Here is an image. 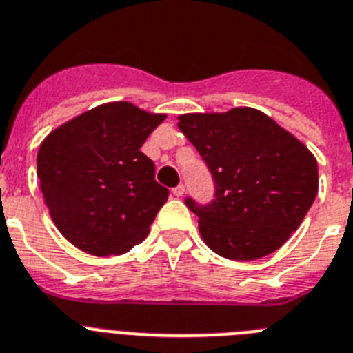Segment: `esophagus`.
Returning <instances> with one entry per match:
<instances>
[{"instance_id":"34e87169","label":"esophagus","mask_w":353,"mask_h":353,"mask_svg":"<svg viewBox=\"0 0 353 353\" xmlns=\"http://www.w3.org/2000/svg\"><path fill=\"white\" fill-rule=\"evenodd\" d=\"M172 194L176 195V197H183V195H185V185L176 186V188L172 190Z\"/></svg>"}]
</instances>
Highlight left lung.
Returning <instances> with one entry per match:
<instances>
[{
	"instance_id": "8db88e82",
	"label": "left lung",
	"mask_w": 353,
	"mask_h": 353,
	"mask_svg": "<svg viewBox=\"0 0 353 353\" xmlns=\"http://www.w3.org/2000/svg\"><path fill=\"white\" fill-rule=\"evenodd\" d=\"M179 130L206 161L214 199L186 206L219 256L252 261L281 249L318 194V163L304 143L256 108L185 113Z\"/></svg>"
}]
</instances>
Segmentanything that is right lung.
<instances>
[{"label":"right lung","mask_w":353,"mask_h":353,"mask_svg":"<svg viewBox=\"0 0 353 353\" xmlns=\"http://www.w3.org/2000/svg\"><path fill=\"white\" fill-rule=\"evenodd\" d=\"M128 101L106 103L58 125L37 154L54 225L76 249L119 256L145 240L168 199L140 147L165 121Z\"/></svg>","instance_id":"obj_1"}]
</instances>
